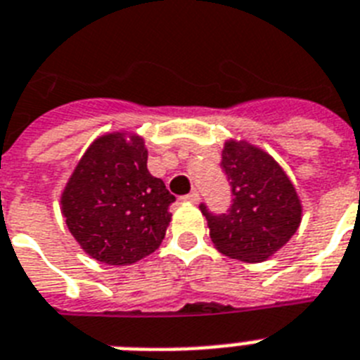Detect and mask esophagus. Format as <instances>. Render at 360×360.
<instances>
[{"mask_svg": "<svg viewBox=\"0 0 360 360\" xmlns=\"http://www.w3.org/2000/svg\"><path fill=\"white\" fill-rule=\"evenodd\" d=\"M182 200L193 202V204H197V202H200V195H198V191H191V193H189V195L182 197Z\"/></svg>", "mask_w": 360, "mask_h": 360, "instance_id": "1", "label": "esophagus"}]
</instances>
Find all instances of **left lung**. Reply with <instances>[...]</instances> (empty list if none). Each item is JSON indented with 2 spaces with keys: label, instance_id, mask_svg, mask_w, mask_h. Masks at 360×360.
Listing matches in <instances>:
<instances>
[{
  "label": "left lung",
  "instance_id": "left-lung-1",
  "mask_svg": "<svg viewBox=\"0 0 360 360\" xmlns=\"http://www.w3.org/2000/svg\"><path fill=\"white\" fill-rule=\"evenodd\" d=\"M221 165L233 195L230 210L213 215L200 204L213 245L231 259L246 263L269 259L298 230L302 221L298 193L280 163L246 141H226Z\"/></svg>",
  "mask_w": 360,
  "mask_h": 360
}]
</instances>
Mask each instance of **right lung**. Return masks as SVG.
<instances>
[{
	"instance_id": "right-lung-1",
	"label": "right lung",
	"mask_w": 360,
	"mask_h": 360,
	"mask_svg": "<svg viewBox=\"0 0 360 360\" xmlns=\"http://www.w3.org/2000/svg\"><path fill=\"white\" fill-rule=\"evenodd\" d=\"M174 197L147 169L141 136L114 132L94 141L62 193L71 236L94 259L132 265L162 245Z\"/></svg>"
}]
</instances>
